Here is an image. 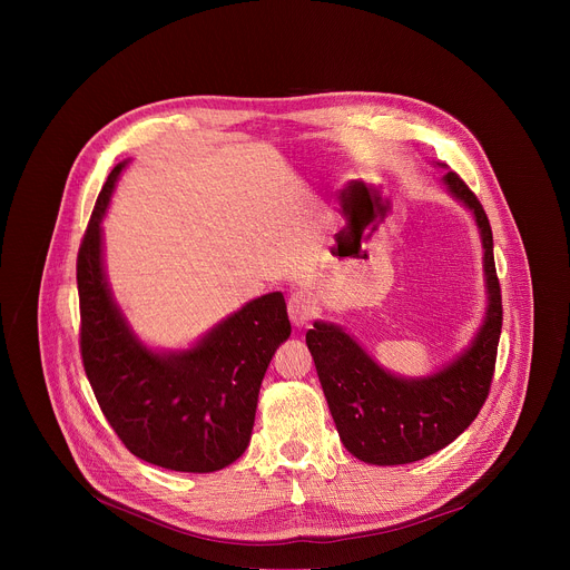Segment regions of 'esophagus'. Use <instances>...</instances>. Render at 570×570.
Masks as SVG:
<instances>
[{"instance_id":"34e87169","label":"esophagus","mask_w":570,"mask_h":570,"mask_svg":"<svg viewBox=\"0 0 570 570\" xmlns=\"http://www.w3.org/2000/svg\"><path fill=\"white\" fill-rule=\"evenodd\" d=\"M315 315V302L308 291H293L288 297V317L295 327H304V324Z\"/></svg>"}]
</instances>
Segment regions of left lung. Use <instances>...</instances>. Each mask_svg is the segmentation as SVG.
Masks as SVG:
<instances>
[{"label":"left lung","instance_id":"left-lung-1","mask_svg":"<svg viewBox=\"0 0 570 570\" xmlns=\"http://www.w3.org/2000/svg\"><path fill=\"white\" fill-rule=\"evenodd\" d=\"M449 191L475 216L484 248L490 308L471 347L442 372L409 381L381 370L341 327L315 322L306 345L345 449L370 464H409L451 444L490 396L503 299L494 264V236L475 194L449 171Z\"/></svg>","mask_w":570,"mask_h":570}]
</instances>
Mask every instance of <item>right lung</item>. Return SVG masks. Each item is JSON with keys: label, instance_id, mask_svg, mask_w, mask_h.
<instances>
[{"label": "right lung", "instance_id": "1", "mask_svg": "<svg viewBox=\"0 0 570 570\" xmlns=\"http://www.w3.org/2000/svg\"><path fill=\"white\" fill-rule=\"evenodd\" d=\"M117 165L92 209L76 259L80 358L108 424L144 462L209 473L232 464L250 442L268 363L291 336L282 293L229 315L183 354H153L126 327L101 264V218Z\"/></svg>", "mask_w": 570, "mask_h": 570}]
</instances>
